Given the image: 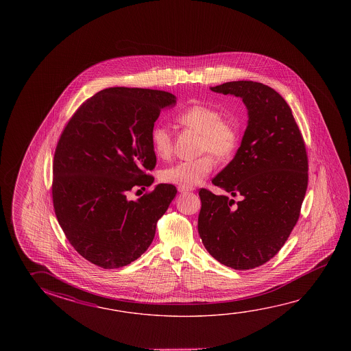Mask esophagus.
Masks as SVG:
<instances>
[{
	"mask_svg": "<svg viewBox=\"0 0 351 351\" xmlns=\"http://www.w3.org/2000/svg\"><path fill=\"white\" fill-rule=\"evenodd\" d=\"M192 189H184V187H178V192L180 193H189Z\"/></svg>",
	"mask_w": 351,
	"mask_h": 351,
	"instance_id": "1",
	"label": "esophagus"
}]
</instances>
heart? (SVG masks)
<instances>
[{"label":"heart","instance_id":"heart-1","mask_svg":"<svg viewBox=\"0 0 351 351\" xmlns=\"http://www.w3.org/2000/svg\"><path fill=\"white\" fill-rule=\"evenodd\" d=\"M175 120L178 125L199 132V152L204 154L191 160L178 161L164 169L160 178L167 184L192 189L212 173L215 164L213 154L220 160L235 154L240 132L234 121L221 117L220 110L206 104L191 105L180 111ZM150 141L158 158L167 159L173 154V134L167 126L156 125L152 131Z\"/></svg>","mask_w":351,"mask_h":351}]
</instances>
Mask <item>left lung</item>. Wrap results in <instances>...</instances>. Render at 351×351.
<instances>
[{
	"label": "left lung",
	"instance_id": "1",
	"mask_svg": "<svg viewBox=\"0 0 351 351\" xmlns=\"http://www.w3.org/2000/svg\"><path fill=\"white\" fill-rule=\"evenodd\" d=\"M213 92L241 97L247 128L235 158L213 178L232 197L199 190L198 232L221 265L253 269L273 258L299 220L308 158L293 112L279 93L258 82H228Z\"/></svg>",
	"mask_w": 351,
	"mask_h": 351
}]
</instances>
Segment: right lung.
<instances>
[{
  "mask_svg": "<svg viewBox=\"0 0 351 351\" xmlns=\"http://www.w3.org/2000/svg\"><path fill=\"white\" fill-rule=\"evenodd\" d=\"M171 93L115 86L86 99L60 136L52 202L64 235L83 258L104 269L132 263L156 235L178 190L160 184L138 201L130 192L154 182L152 131Z\"/></svg>",
  "mask_w": 351,
  "mask_h": 351,
  "instance_id": "obj_1",
  "label": "right lung"
}]
</instances>
